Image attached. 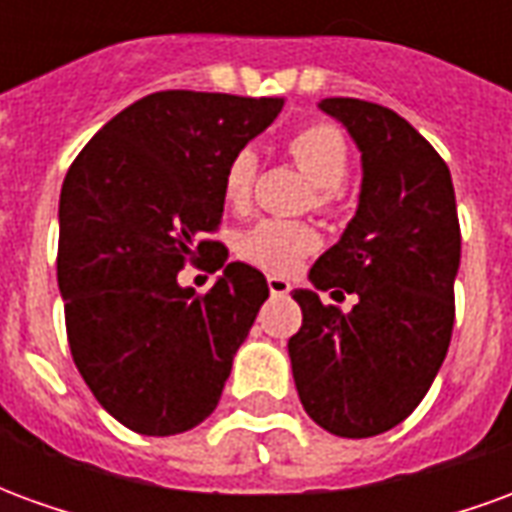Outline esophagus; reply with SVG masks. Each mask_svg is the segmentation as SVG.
Wrapping results in <instances>:
<instances>
[{
  "label": "esophagus",
  "mask_w": 512,
  "mask_h": 512,
  "mask_svg": "<svg viewBox=\"0 0 512 512\" xmlns=\"http://www.w3.org/2000/svg\"><path fill=\"white\" fill-rule=\"evenodd\" d=\"M268 290H271V296H288L290 282L282 277H268Z\"/></svg>",
  "instance_id": "34e87169"
}]
</instances>
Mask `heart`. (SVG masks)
I'll return each instance as SVG.
<instances>
[{
	"instance_id": "1",
	"label": "heart",
	"mask_w": 512,
	"mask_h": 512,
	"mask_svg": "<svg viewBox=\"0 0 512 512\" xmlns=\"http://www.w3.org/2000/svg\"><path fill=\"white\" fill-rule=\"evenodd\" d=\"M290 158L299 164V169L312 180L318 189V202L329 205L334 200V191L343 186L348 175V145L340 128L329 123H312L290 136L288 142ZM257 156L255 150H238L224 169L222 197L230 208H244L252 194L255 183ZM318 246V233L310 224L288 222V219H263L252 224L238 238V252L244 260L255 266L288 274L296 268Z\"/></svg>"
}]
</instances>
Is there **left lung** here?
Segmentation results:
<instances>
[{"mask_svg": "<svg viewBox=\"0 0 512 512\" xmlns=\"http://www.w3.org/2000/svg\"><path fill=\"white\" fill-rule=\"evenodd\" d=\"M318 109L362 153V189L310 282L359 301L343 315L296 290L304 321L288 354L304 411L334 436L367 439L419 406L447 356L461 227L450 169L411 123L359 98H323Z\"/></svg>", "mask_w": 512, "mask_h": 512, "instance_id": "left-lung-1", "label": "left lung"}]
</instances>
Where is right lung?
<instances>
[{"label":"right lung","instance_id":"obj_1","mask_svg":"<svg viewBox=\"0 0 512 512\" xmlns=\"http://www.w3.org/2000/svg\"><path fill=\"white\" fill-rule=\"evenodd\" d=\"M285 98L167 90L136 101L84 145L60 191L57 282L73 362L95 400L142 436L211 417L266 277L224 263L227 161L263 134ZM223 268L205 297L183 289L186 259Z\"/></svg>","mask_w":512,"mask_h":512}]
</instances>
